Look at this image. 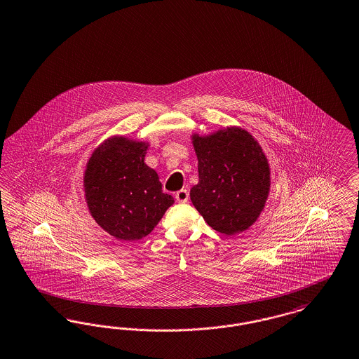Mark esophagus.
Wrapping results in <instances>:
<instances>
[{
    "mask_svg": "<svg viewBox=\"0 0 359 359\" xmlns=\"http://www.w3.org/2000/svg\"><path fill=\"white\" fill-rule=\"evenodd\" d=\"M175 198H176V201H179V203H187L188 199H189V192H188V189L183 188V189L176 192Z\"/></svg>",
    "mask_w": 359,
    "mask_h": 359,
    "instance_id": "34e87169",
    "label": "esophagus"
}]
</instances>
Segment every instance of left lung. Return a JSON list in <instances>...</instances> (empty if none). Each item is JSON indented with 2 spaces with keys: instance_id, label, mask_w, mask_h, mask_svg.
Masks as SVG:
<instances>
[{
  "instance_id": "8db88e82",
  "label": "left lung",
  "mask_w": 359,
  "mask_h": 359,
  "mask_svg": "<svg viewBox=\"0 0 359 359\" xmlns=\"http://www.w3.org/2000/svg\"><path fill=\"white\" fill-rule=\"evenodd\" d=\"M199 183L189 196L210 227L235 235L251 227L270 191V167L258 142L238 127L192 136Z\"/></svg>"
}]
</instances>
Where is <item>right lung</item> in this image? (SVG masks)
<instances>
[{
    "label": "right lung",
    "instance_id": "add662e5",
    "mask_svg": "<svg viewBox=\"0 0 359 359\" xmlns=\"http://www.w3.org/2000/svg\"><path fill=\"white\" fill-rule=\"evenodd\" d=\"M148 144L112 137L92 154L84 175L86 201L101 229L120 241H137L156 227L173 198L144 163Z\"/></svg>",
    "mask_w": 359,
    "mask_h": 359
}]
</instances>
